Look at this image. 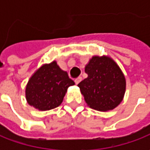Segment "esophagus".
Listing matches in <instances>:
<instances>
[{
    "mask_svg": "<svg viewBox=\"0 0 150 150\" xmlns=\"http://www.w3.org/2000/svg\"><path fill=\"white\" fill-rule=\"evenodd\" d=\"M81 81H82V77H78V78H76V79H75V81H74V82H75V83L76 84H78L80 82H81Z\"/></svg>",
    "mask_w": 150,
    "mask_h": 150,
    "instance_id": "34e87169",
    "label": "esophagus"
}]
</instances>
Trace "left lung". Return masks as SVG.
I'll return each mask as SVG.
<instances>
[{"mask_svg": "<svg viewBox=\"0 0 150 150\" xmlns=\"http://www.w3.org/2000/svg\"><path fill=\"white\" fill-rule=\"evenodd\" d=\"M88 78L78 84L87 105L98 111L114 109L123 101L126 79L116 62L108 56H93L85 66Z\"/></svg>", "mask_w": 150, "mask_h": 150, "instance_id": "left-lung-1", "label": "left lung"}]
</instances>
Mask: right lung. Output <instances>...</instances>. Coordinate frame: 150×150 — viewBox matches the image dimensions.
Masks as SVG:
<instances>
[{"mask_svg": "<svg viewBox=\"0 0 150 150\" xmlns=\"http://www.w3.org/2000/svg\"><path fill=\"white\" fill-rule=\"evenodd\" d=\"M75 83L56 61L42 64L29 78L25 89L27 103L40 111L60 106L68 87Z\"/></svg>", "mask_w": 150, "mask_h": 150, "instance_id": "add662e5", "label": "right lung"}]
</instances>
